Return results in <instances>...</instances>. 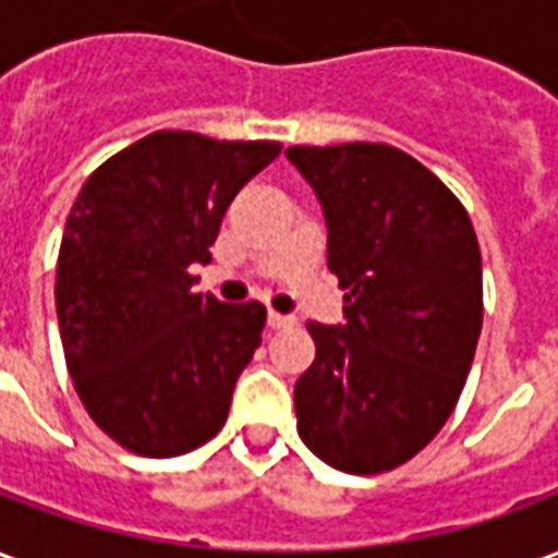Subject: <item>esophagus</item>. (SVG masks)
<instances>
[{"label": "esophagus", "instance_id": "obj_1", "mask_svg": "<svg viewBox=\"0 0 558 558\" xmlns=\"http://www.w3.org/2000/svg\"><path fill=\"white\" fill-rule=\"evenodd\" d=\"M268 326H271V328H292V326H295V316H287V314H278V311H271V314H268Z\"/></svg>", "mask_w": 558, "mask_h": 558}]
</instances>
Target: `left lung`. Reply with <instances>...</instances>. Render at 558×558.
I'll use <instances>...</instances> for the list:
<instances>
[{
	"label": "left lung",
	"instance_id": "obj_1",
	"mask_svg": "<svg viewBox=\"0 0 558 558\" xmlns=\"http://www.w3.org/2000/svg\"><path fill=\"white\" fill-rule=\"evenodd\" d=\"M328 223L347 326L307 323L299 436L328 466L376 475L442 430L466 386L484 316L481 247L439 175L388 143L290 146Z\"/></svg>",
	"mask_w": 558,
	"mask_h": 558
}]
</instances>
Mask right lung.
<instances>
[{
  "instance_id": "obj_1",
  "label": "right lung",
  "mask_w": 558,
  "mask_h": 558,
  "mask_svg": "<svg viewBox=\"0 0 558 558\" xmlns=\"http://www.w3.org/2000/svg\"><path fill=\"white\" fill-rule=\"evenodd\" d=\"M280 155L275 140L155 131L92 172L71 206L56 314L89 418L143 457H179L223 427L266 307L199 295L223 211Z\"/></svg>"
}]
</instances>
